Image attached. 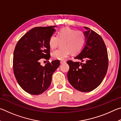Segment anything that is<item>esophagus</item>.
Listing matches in <instances>:
<instances>
[{"mask_svg": "<svg viewBox=\"0 0 121 121\" xmlns=\"http://www.w3.org/2000/svg\"><path fill=\"white\" fill-rule=\"evenodd\" d=\"M65 62H66V61H65V60H61V61H60V63L62 65V64H63V63H65Z\"/></svg>", "mask_w": 121, "mask_h": 121, "instance_id": "34e87169", "label": "esophagus"}]
</instances>
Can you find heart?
<instances>
[{
  "mask_svg": "<svg viewBox=\"0 0 121 121\" xmlns=\"http://www.w3.org/2000/svg\"><path fill=\"white\" fill-rule=\"evenodd\" d=\"M60 42L62 48L52 53V57L55 60H64L70 53L73 55L80 53L85 46L86 38L84 32L81 30L65 27L59 30L57 36L52 35L50 36L49 46L54 49L59 45Z\"/></svg>",
  "mask_w": 121,
  "mask_h": 121,
  "instance_id": "1",
  "label": "heart"
}]
</instances>
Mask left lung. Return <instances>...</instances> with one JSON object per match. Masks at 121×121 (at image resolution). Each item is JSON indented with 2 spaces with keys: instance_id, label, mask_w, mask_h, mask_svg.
<instances>
[{
  "instance_id": "1",
  "label": "left lung",
  "mask_w": 121,
  "mask_h": 121,
  "mask_svg": "<svg viewBox=\"0 0 121 121\" xmlns=\"http://www.w3.org/2000/svg\"><path fill=\"white\" fill-rule=\"evenodd\" d=\"M86 43L82 51L75 58L84 63L67 61V77L78 91L87 92L96 89L103 81L108 67L107 50L103 39L97 32L85 27Z\"/></svg>"
}]
</instances>
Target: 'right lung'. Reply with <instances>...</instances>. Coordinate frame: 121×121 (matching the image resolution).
Returning <instances> with one entry per match:
<instances>
[{"mask_svg":"<svg viewBox=\"0 0 121 121\" xmlns=\"http://www.w3.org/2000/svg\"><path fill=\"white\" fill-rule=\"evenodd\" d=\"M55 26L34 28L20 39L14 49V75L22 89L30 95H38L45 91L50 86L53 73L60 65L58 60L48 61L45 66L40 62L50 58L48 40Z\"/></svg>","mask_w":121,"mask_h":121,"instance_id":"add662e5","label":"right lung"}]
</instances>
